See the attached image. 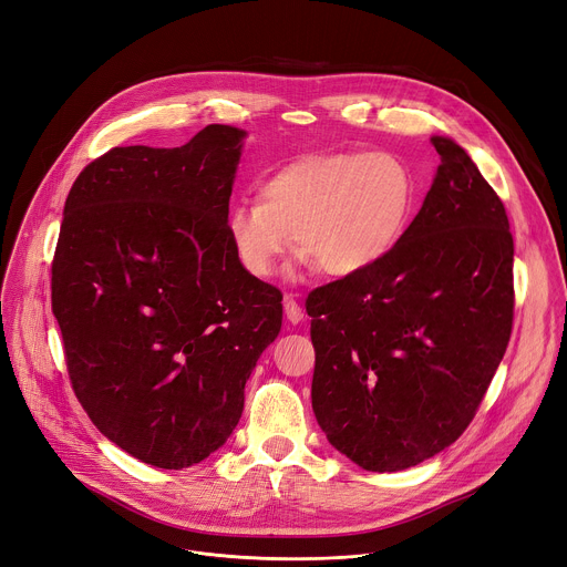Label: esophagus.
Returning <instances> with one entry per match:
<instances>
[{
    "instance_id": "esophagus-1",
    "label": "esophagus",
    "mask_w": 567,
    "mask_h": 567,
    "mask_svg": "<svg viewBox=\"0 0 567 567\" xmlns=\"http://www.w3.org/2000/svg\"><path fill=\"white\" fill-rule=\"evenodd\" d=\"M282 302H285V315H287V319H289L291 323H300V321H302V307L298 305V300H296L291 293H287Z\"/></svg>"
}]
</instances>
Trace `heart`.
<instances>
[{"label":"heart","instance_id":"obj_1","mask_svg":"<svg viewBox=\"0 0 567 567\" xmlns=\"http://www.w3.org/2000/svg\"><path fill=\"white\" fill-rule=\"evenodd\" d=\"M416 208V181L395 153L332 151L302 156L233 205L226 228L252 278L276 274L289 237L302 265L332 278L362 276L398 248Z\"/></svg>","mask_w":567,"mask_h":567}]
</instances>
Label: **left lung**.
<instances>
[{
	"instance_id": "1",
	"label": "left lung",
	"mask_w": 567,
	"mask_h": 567,
	"mask_svg": "<svg viewBox=\"0 0 567 567\" xmlns=\"http://www.w3.org/2000/svg\"><path fill=\"white\" fill-rule=\"evenodd\" d=\"M398 248L305 300L317 352L312 409L357 466L395 473L454 443L513 328V237L502 198L450 137Z\"/></svg>"
}]
</instances>
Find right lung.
<instances>
[{"instance_id":"obj_1","label":"right lung","mask_w":567,"mask_h":567,"mask_svg":"<svg viewBox=\"0 0 567 567\" xmlns=\"http://www.w3.org/2000/svg\"><path fill=\"white\" fill-rule=\"evenodd\" d=\"M244 131L176 148L115 146L74 181L51 262L72 389L131 456L181 471L241 419L282 293L237 262L226 219Z\"/></svg>"}]
</instances>
